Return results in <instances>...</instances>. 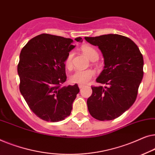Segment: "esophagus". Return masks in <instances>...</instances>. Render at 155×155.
<instances>
[{"instance_id": "obj_1", "label": "esophagus", "mask_w": 155, "mask_h": 155, "mask_svg": "<svg viewBox=\"0 0 155 155\" xmlns=\"http://www.w3.org/2000/svg\"><path fill=\"white\" fill-rule=\"evenodd\" d=\"M78 88H79L80 89H82V88H84V85L79 84V85H78Z\"/></svg>"}]
</instances>
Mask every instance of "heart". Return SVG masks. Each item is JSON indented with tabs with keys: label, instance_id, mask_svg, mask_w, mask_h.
Returning <instances> with one entry per match:
<instances>
[{
	"label": "heart",
	"instance_id": "b5f03b06",
	"mask_svg": "<svg viewBox=\"0 0 155 155\" xmlns=\"http://www.w3.org/2000/svg\"><path fill=\"white\" fill-rule=\"evenodd\" d=\"M81 51L91 61H96L98 59V53L94 48L84 45L82 47ZM74 57V52L70 51L67 55L64 61L65 67L70 69L72 67V59ZM95 75V71L92 69L86 70H76L69 77V81L72 84H86Z\"/></svg>",
	"mask_w": 155,
	"mask_h": 155
}]
</instances>
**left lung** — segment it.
<instances>
[{
    "mask_svg": "<svg viewBox=\"0 0 155 155\" xmlns=\"http://www.w3.org/2000/svg\"><path fill=\"white\" fill-rule=\"evenodd\" d=\"M85 39L101 51L104 66L96 81L106 85L91 87L92 95L87 100L89 113L97 120H112L136 101L143 77V55L131 39L121 35L110 34Z\"/></svg>",
    "mask_w": 155,
    "mask_h": 155,
    "instance_id": "obj_1",
    "label": "left lung"
}]
</instances>
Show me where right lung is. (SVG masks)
Segmentation results:
<instances>
[{
    "instance_id": "add662e5",
    "label": "right lung",
    "mask_w": 155,
    "mask_h": 155,
    "mask_svg": "<svg viewBox=\"0 0 155 155\" xmlns=\"http://www.w3.org/2000/svg\"><path fill=\"white\" fill-rule=\"evenodd\" d=\"M82 42L81 37L75 38ZM74 41L42 34L21 49L17 72L21 94L37 117L55 122L69 116L79 92L78 85L63 86L67 79L64 61L74 48Z\"/></svg>"
}]
</instances>
